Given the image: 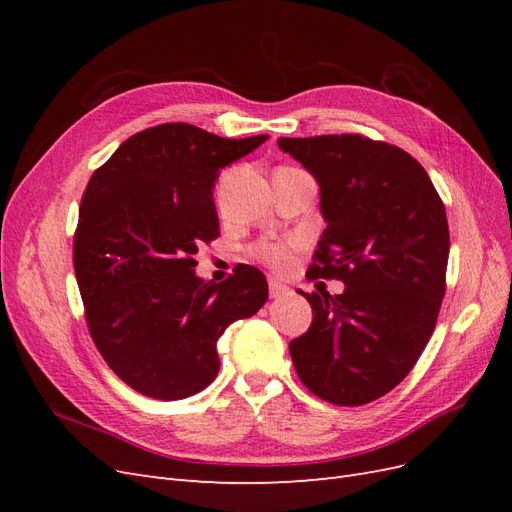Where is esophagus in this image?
Returning <instances> with one entry per match:
<instances>
[{
	"mask_svg": "<svg viewBox=\"0 0 512 512\" xmlns=\"http://www.w3.org/2000/svg\"><path fill=\"white\" fill-rule=\"evenodd\" d=\"M286 292H288V288L284 284L277 282L275 277H269V294H271V299H280V297H284Z\"/></svg>",
	"mask_w": 512,
	"mask_h": 512,
	"instance_id": "34e87169",
	"label": "esophagus"
}]
</instances>
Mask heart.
Masks as SVG:
<instances>
[{
    "label": "heart",
    "mask_w": 512,
    "mask_h": 512,
    "mask_svg": "<svg viewBox=\"0 0 512 512\" xmlns=\"http://www.w3.org/2000/svg\"><path fill=\"white\" fill-rule=\"evenodd\" d=\"M254 254L262 260H267L269 265L273 267H286L288 260H290V252L288 247L282 245V243H258L254 247Z\"/></svg>",
    "instance_id": "heart-1"
}]
</instances>
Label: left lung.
<instances>
[{
	"label": "left lung",
	"instance_id": "obj_1",
	"mask_svg": "<svg viewBox=\"0 0 512 512\" xmlns=\"http://www.w3.org/2000/svg\"><path fill=\"white\" fill-rule=\"evenodd\" d=\"M320 185L327 220L309 280L346 290L301 292L312 327L290 342L301 382L335 406L369 404L404 380L436 329L446 290L442 198L410 153L361 134L280 138Z\"/></svg>",
	"mask_w": 512,
	"mask_h": 512
}]
</instances>
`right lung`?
Listing matches in <instances>:
<instances>
[{
  "instance_id": "right-lung-1",
  "label": "right lung",
  "mask_w": 512,
  "mask_h": 512,
  "mask_svg": "<svg viewBox=\"0 0 512 512\" xmlns=\"http://www.w3.org/2000/svg\"><path fill=\"white\" fill-rule=\"evenodd\" d=\"M267 138L162 123L121 143L87 183L74 232L87 327L108 367L141 395L203 391L220 371V335L269 297L267 277L250 265L222 284L194 273L198 247L220 235V170Z\"/></svg>"
}]
</instances>
